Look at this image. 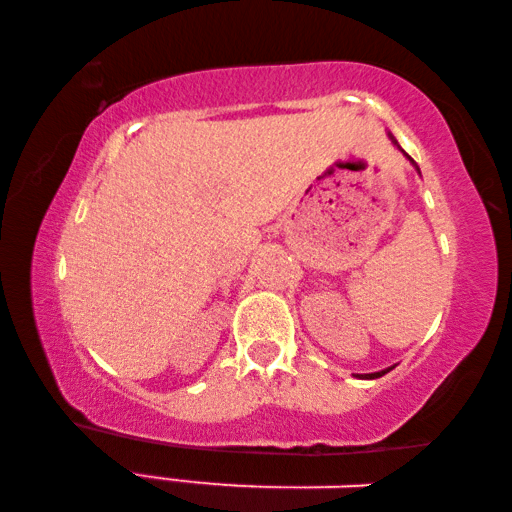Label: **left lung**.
Instances as JSON below:
<instances>
[{
	"label": "left lung",
	"instance_id": "obj_1",
	"mask_svg": "<svg viewBox=\"0 0 512 512\" xmlns=\"http://www.w3.org/2000/svg\"><path fill=\"white\" fill-rule=\"evenodd\" d=\"M397 144V142H395ZM406 158L411 160V155H406ZM413 162V160H411ZM420 171V169H418ZM395 366H391V368H386V370H379V372H370V375H361V379H377V377H381V375H386V372H391ZM359 377V375H357Z\"/></svg>",
	"mask_w": 512,
	"mask_h": 512
}]
</instances>
